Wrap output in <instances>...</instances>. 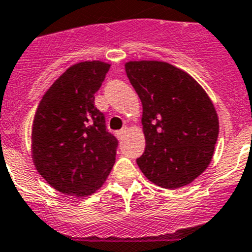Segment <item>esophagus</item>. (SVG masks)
<instances>
[{"label": "esophagus", "instance_id": "34e87169", "mask_svg": "<svg viewBox=\"0 0 252 252\" xmlns=\"http://www.w3.org/2000/svg\"><path fill=\"white\" fill-rule=\"evenodd\" d=\"M126 132H127V127H124V128H121L120 131H117V132H116L117 138H119V140H122V138H124V136H125V133H126Z\"/></svg>", "mask_w": 252, "mask_h": 252}]
</instances>
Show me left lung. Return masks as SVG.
Segmentation results:
<instances>
[{
  "instance_id": "left-lung-1",
  "label": "left lung",
  "mask_w": 252,
  "mask_h": 252,
  "mask_svg": "<svg viewBox=\"0 0 252 252\" xmlns=\"http://www.w3.org/2000/svg\"><path fill=\"white\" fill-rule=\"evenodd\" d=\"M125 70L142 103L146 147L138 167L160 188L191 184L210 165L218 141L211 98L192 76L167 62L130 61Z\"/></svg>"
}]
</instances>
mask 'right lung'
Wrapping results in <instances>:
<instances>
[{"label":"right lung","instance_id":"right-lung-1","mask_svg":"<svg viewBox=\"0 0 252 252\" xmlns=\"http://www.w3.org/2000/svg\"><path fill=\"white\" fill-rule=\"evenodd\" d=\"M110 63L72 64L46 91L32 122V161L55 190L77 197L94 193L116 161L117 140L94 107Z\"/></svg>","mask_w":252,"mask_h":252}]
</instances>
